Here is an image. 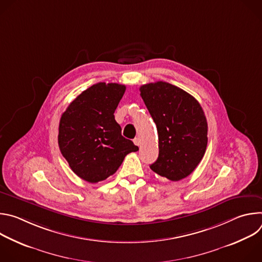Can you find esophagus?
Returning <instances> with one entry per match:
<instances>
[{
  "label": "esophagus",
  "instance_id": "1",
  "mask_svg": "<svg viewBox=\"0 0 262 262\" xmlns=\"http://www.w3.org/2000/svg\"><path fill=\"white\" fill-rule=\"evenodd\" d=\"M134 143H135L137 146H140V145H141V140H140L139 138H136V139L134 140Z\"/></svg>",
  "mask_w": 262,
  "mask_h": 262
}]
</instances>
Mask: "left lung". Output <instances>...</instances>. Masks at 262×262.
Returning a JSON list of instances; mask_svg holds the SVG:
<instances>
[{
  "instance_id": "1",
  "label": "left lung",
  "mask_w": 262,
  "mask_h": 262,
  "mask_svg": "<svg viewBox=\"0 0 262 262\" xmlns=\"http://www.w3.org/2000/svg\"><path fill=\"white\" fill-rule=\"evenodd\" d=\"M140 92L159 134V158L150 169L172 181L185 178L199 165L207 146V121L200 103L162 81L141 86Z\"/></svg>"
}]
</instances>
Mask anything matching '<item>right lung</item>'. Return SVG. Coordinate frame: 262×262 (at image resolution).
I'll return each mask as SVG.
<instances>
[{
	"label": "right lung",
	"mask_w": 262,
	"mask_h": 262,
	"mask_svg": "<svg viewBox=\"0 0 262 262\" xmlns=\"http://www.w3.org/2000/svg\"><path fill=\"white\" fill-rule=\"evenodd\" d=\"M125 89L116 83H97L70 102L61 116V154L71 170L88 182L113 175L126 155L139 150L121 135L114 116Z\"/></svg>",
	"instance_id": "obj_1"
}]
</instances>
